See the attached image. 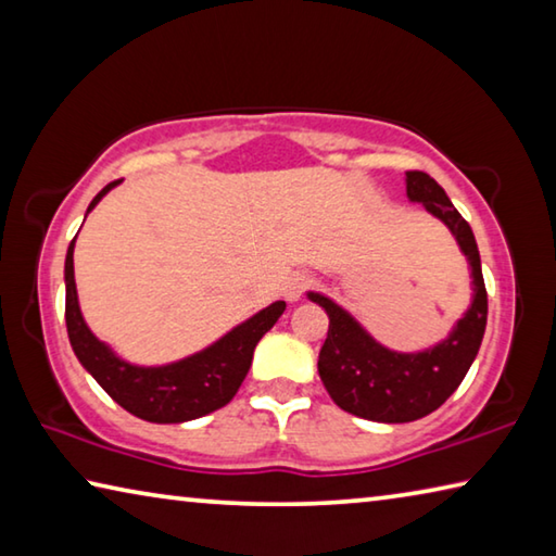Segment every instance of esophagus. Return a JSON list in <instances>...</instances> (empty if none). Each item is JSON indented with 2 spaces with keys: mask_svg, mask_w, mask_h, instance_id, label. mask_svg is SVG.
<instances>
[{
  "mask_svg": "<svg viewBox=\"0 0 556 556\" xmlns=\"http://www.w3.org/2000/svg\"><path fill=\"white\" fill-rule=\"evenodd\" d=\"M314 285V277L306 275V271H296V275H291L285 281V296L287 301H299L301 294Z\"/></svg>",
  "mask_w": 556,
  "mask_h": 556,
  "instance_id": "esophagus-1",
  "label": "esophagus"
}]
</instances>
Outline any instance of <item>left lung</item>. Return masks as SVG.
<instances>
[{"label": "left lung", "instance_id": "8db88e82", "mask_svg": "<svg viewBox=\"0 0 556 556\" xmlns=\"http://www.w3.org/2000/svg\"><path fill=\"white\" fill-rule=\"evenodd\" d=\"M407 195L446 225L468 257L473 277V301L446 341L421 353L390 351L375 341L343 306L308 291V299L328 314V336L318 353L324 388L341 409L384 425H404L439 409L476 361L488 321L481 255L470 225L448 201L444 188L425 172H407Z\"/></svg>", "mask_w": 556, "mask_h": 556}]
</instances>
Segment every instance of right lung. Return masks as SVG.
I'll use <instances>...</instances> for the list:
<instances>
[{
	"mask_svg": "<svg viewBox=\"0 0 556 556\" xmlns=\"http://www.w3.org/2000/svg\"><path fill=\"white\" fill-rule=\"evenodd\" d=\"M117 184L112 181L102 188L88 205V213ZM73 244L75 238L65 255V326L73 351L83 368L119 407L154 425H178L225 407L240 390L260 338L277 324L287 308L285 301H275L201 353L159 368H139L122 361L105 343L98 341L83 318L73 277Z\"/></svg>",
	"mask_w": 556,
	"mask_h": 556,
	"instance_id": "right-lung-1",
	"label": "right lung"
}]
</instances>
